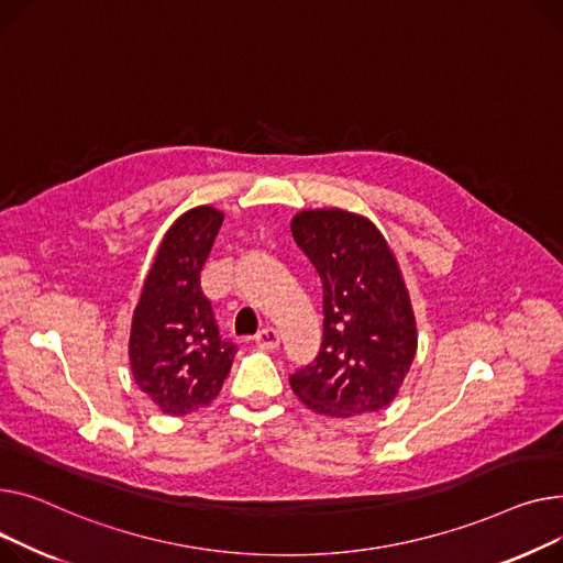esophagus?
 I'll list each match as a JSON object with an SVG mask.
<instances>
[{
    "mask_svg": "<svg viewBox=\"0 0 563 563\" xmlns=\"http://www.w3.org/2000/svg\"><path fill=\"white\" fill-rule=\"evenodd\" d=\"M254 341H256V345L261 350H275L279 345V332H277V329H273V327H266V329H261V332L254 336Z\"/></svg>",
    "mask_w": 563,
    "mask_h": 563,
    "instance_id": "esophagus-1",
    "label": "esophagus"
}]
</instances>
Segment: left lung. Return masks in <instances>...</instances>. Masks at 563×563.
I'll return each mask as SVG.
<instances>
[{
	"instance_id": "8db88e82",
	"label": "left lung",
	"mask_w": 563,
	"mask_h": 563,
	"mask_svg": "<svg viewBox=\"0 0 563 563\" xmlns=\"http://www.w3.org/2000/svg\"><path fill=\"white\" fill-rule=\"evenodd\" d=\"M295 243L322 282V345L290 388L324 416L386 409L411 368L418 329L411 297L382 231L358 213L307 209L290 220Z\"/></svg>"
}]
</instances>
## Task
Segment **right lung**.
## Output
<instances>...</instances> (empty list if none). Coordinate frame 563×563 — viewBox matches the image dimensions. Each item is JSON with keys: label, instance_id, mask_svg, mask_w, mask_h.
I'll return each instance as SVG.
<instances>
[{"label": "right lung", "instance_id": "right-lung-1", "mask_svg": "<svg viewBox=\"0 0 563 563\" xmlns=\"http://www.w3.org/2000/svg\"><path fill=\"white\" fill-rule=\"evenodd\" d=\"M224 213H181L156 250L131 318L129 363L139 388L168 416L211 405L229 375L236 345L222 341L200 275Z\"/></svg>", "mask_w": 563, "mask_h": 563}]
</instances>
